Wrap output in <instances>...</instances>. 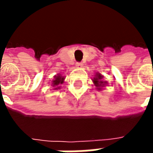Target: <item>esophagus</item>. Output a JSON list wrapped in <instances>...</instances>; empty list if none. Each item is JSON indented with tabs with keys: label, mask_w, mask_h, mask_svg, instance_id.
<instances>
[{
	"label": "esophagus",
	"mask_w": 153,
	"mask_h": 153,
	"mask_svg": "<svg viewBox=\"0 0 153 153\" xmlns=\"http://www.w3.org/2000/svg\"><path fill=\"white\" fill-rule=\"evenodd\" d=\"M83 65V64L82 62H77L76 63V67L77 68H82Z\"/></svg>",
	"instance_id": "obj_1"
}]
</instances>
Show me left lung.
<instances>
[{"mask_svg":"<svg viewBox=\"0 0 153 153\" xmlns=\"http://www.w3.org/2000/svg\"><path fill=\"white\" fill-rule=\"evenodd\" d=\"M102 78V75L99 73H97L95 77L93 78V82L94 83V85L97 87V90H102L103 87L106 86V84L107 83L106 81H103Z\"/></svg>","mask_w":153,"mask_h":153,"instance_id":"1","label":"left lung"}]
</instances>
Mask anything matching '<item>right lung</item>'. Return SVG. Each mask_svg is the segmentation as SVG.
<instances>
[{
    "label": "right lung",
    "instance_id": "add662e5",
    "mask_svg": "<svg viewBox=\"0 0 153 153\" xmlns=\"http://www.w3.org/2000/svg\"><path fill=\"white\" fill-rule=\"evenodd\" d=\"M64 80H65V77L61 76V74H57L54 76V79L52 80V86L55 87L54 89H59L60 87H58L60 84H62L64 83Z\"/></svg>",
    "mask_w": 153,
    "mask_h": 153
}]
</instances>
